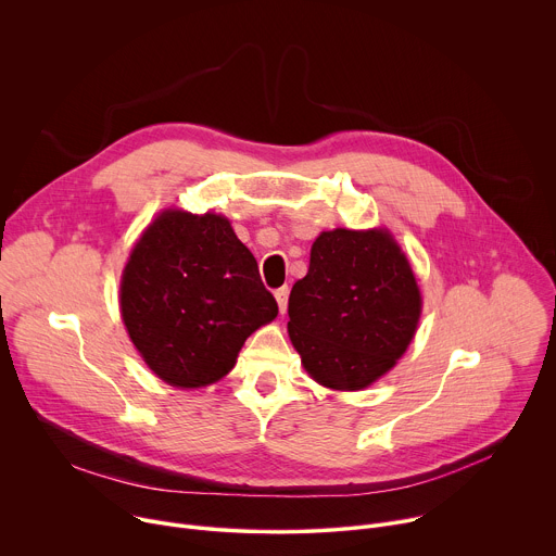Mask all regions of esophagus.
Masks as SVG:
<instances>
[{
    "label": "esophagus",
    "instance_id": "obj_1",
    "mask_svg": "<svg viewBox=\"0 0 556 556\" xmlns=\"http://www.w3.org/2000/svg\"><path fill=\"white\" fill-rule=\"evenodd\" d=\"M288 294H290L288 286H283V288L275 290V299H277V303H279V309H281V314H286V309H288Z\"/></svg>",
    "mask_w": 556,
    "mask_h": 556
}]
</instances>
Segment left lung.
Segmentation results:
<instances>
[{"mask_svg": "<svg viewBox=\"0 0 556 556\" xmlns=\"http://www.w3.org/2000/svg\"><path fill=\"white\" fill-rule=\"evenodd\" d=\"M420 290L387 230L337 228L316 237L292 286L288 332L307 374L330 389H363L414 339Z\"/></svg>", "mask_w": 556, "mask_h": 556, "instance_id": "1", "label": "left lung"}]
</instances>
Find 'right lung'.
<instances>
[{
	"mask_svg": "<svg viewBox=\"0 0 556 556\" xmlns=\"http://www.w3.org/2000/svg\"><path fill=\"white\" fill-rule=\"evenodd\" d=\"M121 312L144 363L193 389L226 376L279 307L226 217L165 211L129 255Z\"/></svg>",
	"mask_w": 556,
	"mask_h": 556,
	"instance_id": "add662e5",
	"label": "right lung"
}]
</instances>
